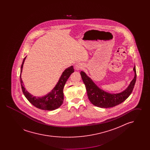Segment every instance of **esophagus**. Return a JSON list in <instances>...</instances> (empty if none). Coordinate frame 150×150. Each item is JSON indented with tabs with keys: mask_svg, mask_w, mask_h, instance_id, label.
Segmentation results:
<instances>
[{
	"mask_svg": "<svg viewBox=\"0 0 150 150\" xmlns=\"http://www.w3.org/2000/svg\"><path fill=\"white\" fill-rule=\"evenodd\" d=\"M83 68V65L81 64H80V63H78V64H76V65H75V69H76V70H81V69H82Z\"/></svg>",
	"mask_w": 150,
	"mask_h": 150,
	"instance_id": "esophagus-1",
	"label": "esophagus"
}]
</instances>
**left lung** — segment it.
Returning a JSON list of instances; mask_svg holds the SVG:
<instances>
[{
	"label": "left lung",
	"instance_id": "1",
	"mask_svg": "<svg viewBox=\"0 0 150 150\" xmlns=\"http://www.w3.org/2000/svg\"><path fill=\"white\" fill-rule=\"evenodd\" d=\"M135 73L134 78L131 81L126 90L117 94H111L105 92L96 86L91 79L89 78L84 72L80 74L83 81L86 85L88 97L91 102L96 106L102 108L114 107L126 100L132 92L136 83L137 74L136 67L133 68Z\"/></svg>",
	"mask_w": 150,
	"mask_h": 150
}]
</instances>
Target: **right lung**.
Segmentation results:
<instances>
[{"label": "right lung", "instance_id": "right-lung-1", "mask_svg": "<svg viewBox=\"0 0 150 150\" xmlns=\"http://www.w3.org/2000/svg\"><path fill=\"white\" fill-rule=\"evenodd\" d=\"M26 57H25L23 60L20 73V82L22 90L26 98L32 105L41 110L52 111L60 107L64 102L63 89L65 83L72 73L74 72L73 66H71L68 67L63 72L56 86L52 89L50 93L42 97H36L29 93L23 86V83L21 75L22 71L23 64H24Z\"/></svg>", "mask_w": 150, "mask_h": 150}]
</instances>
